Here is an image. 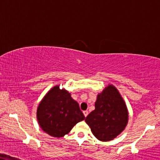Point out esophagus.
Returning <instances> with one entry per match:
<instances>
[{
    "label": "esophagus",
    "instance_id": "obj_1",
    "mask_svg": "<svg viewBox=\"0 0 160 160\" xmlns=\"http://www.w3.org/2000/svg\"><path fill=\"white\" fill-rule=\"evenodd\" d=\"M83 114H84V115H85V117H86L88 115V112L87 110L83 111Z\"/></svg>",
    "mask_w": 160,
    "mask_h": 160
}]
</instances>
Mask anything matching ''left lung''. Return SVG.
<instances>
[{
    "label": "left lung",
    "mask_w": 160,
    "mask_h": 160,
    "mask_svg": "<svg viewBox=\"0 0 160 160\" xmlns=\"http://www.w3.org/2000/svg\"><path fill=\"white\" fill-rule=\"evenodd\" d=\"M95 109L87 115L86 122L100 141L112 140L126 128L128 111L118 89L109 85L98 95Z\"/></svg>",
    "instance_id": "8db88e82"
}]
</instances>
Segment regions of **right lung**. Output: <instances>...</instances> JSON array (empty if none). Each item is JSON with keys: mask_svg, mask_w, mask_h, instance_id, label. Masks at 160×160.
Returning a JSON list of instances; mask_svg holds the SVG:
<instances>
[{"mask_svg": "<svg viewBox=\"0 0 160 160\" xmlns=\"http://www.w3.org/2000/svg\"><path fill=\"white\" fill-rule=\"evenodd\" d=\"M36 117L43 131L57 138L68 134L77 123L85 119L78 102L59 86L52 88L43 98L38 104Z\"/></svg>", "mask_w": 160, "mask_h": 160, "instance_id": "obj_1", "label": "right lung"}]
</instances>
